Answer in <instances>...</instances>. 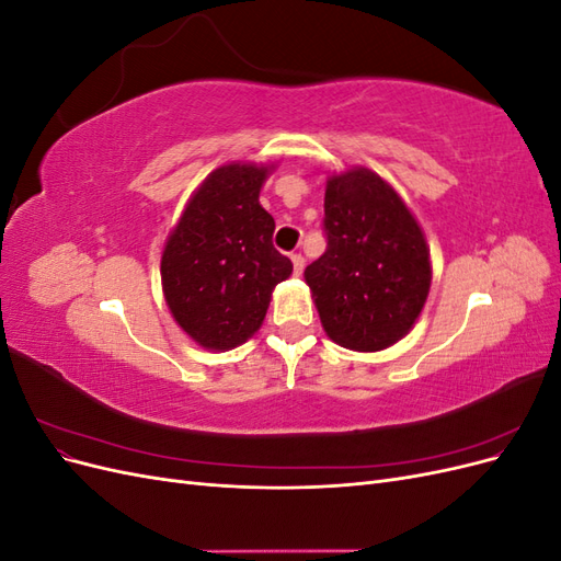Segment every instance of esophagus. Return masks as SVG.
I'll list each match as a JSON object with an SVG mask.
<instances>
[{"mask_svg":"<svg viewBox=\"0 0 561 561\" xmlns=\"http://www.w3.org/2000/svg\"><path fill=\"white\" fill-rule=\"evenodd\" d=\"M290 260H293V268H295V276H301V271H304V257L299 252H295V254H290Z\"/></svg>","mask_w":561,"mask_h":561,"instance_id":"1","label":"esophagus"}]
</instances>
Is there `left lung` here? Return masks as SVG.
<instances>
[{
  "mask_svg": "<svg viewBox=\"0 0 561 561\" xmlns=\"http://www.w3.org/2000/svg\"><path fill=\"white\" fill-rule=\"evenodd\" d=\"M328 250L304 271L334 344L375 353L414 328L431 293L426 233L402 196L365 165L325 184Z\"/></svg>",
  "mask_w": 561,
  "mask_h": 561,
  "instance_id": "obj_1",
  "label": "left lung"
}]
</instances>
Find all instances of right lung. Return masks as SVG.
<instances>
[{
	"label": "right lung",
	"instance_id": "add662e5",
	"mask_svg": "<svg viewBox=\"0 0 561 561\" xmlns=\"http://www.w3.org/2000/svg\"><path fill=\"white\" fill-rule=\"evenodd\" d=\"M274 163L231 161L203 180L161 254V287L180 330L208 351L241 346L264 322L276 285L293 274L260 203Z\"/></svg>",
	"mask_w": 561,
	"mask_h": 561
}]
</instances>
